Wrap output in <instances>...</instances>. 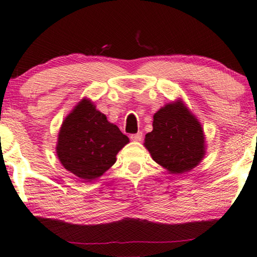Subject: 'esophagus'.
<instances>
[{
	"instance_id": "1",
	"label": "esophagus",
	"mask_w": 257,
	"mask_h": 257,
	"mask_svg": "<svg viewBox=\"0 0 257 257\" xmlns=\"http://www.w3.org/2000/svg\"><path fill=\"white\" fill-rule=\"evenodd\" d=\"M130 138H131L132 140L135 141H140L141 138H143V132H138V133H135V135H131L130 136Z\"/></svg>"
}]
</instances>
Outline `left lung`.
Returning <instances> with one entry per match:
<instances>
[{
    "mask_svg": "<svg viewBox=\"0 0 257 257\" xmlns=\"http://www.w3.org/2000/svg\"><path fill=\"white\" fill-rule=\"evenodd\" d=\"M144 145L154 161L170 174L190 172L205 155L202 125L181 99L154 114L153 131L145 137Z\"/></svg>",
    "mask_w": 257,
    "mask_h": 257,
    "instance_id": "obj_1",
    "label": "left lung"
}]
</instances>
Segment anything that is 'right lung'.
<instances>
[{
    "label": "right lung",
    "mask_w": 257,
    "mask_h": 257,
    "mask_svg": "<svg viewBox=\"0 0 257 257\" xmlns=\"http://www.w3.org/2000/svg\"><path fill=\"white\" fill-rule=\"evenodd\" d=\"M126 144L128 138L107 121L90 99L83 98L62 122L57 155L68 172L90 182L114 165Z\"/></svg>",
    "instance_id": "add662e5"
}]
</instances>
